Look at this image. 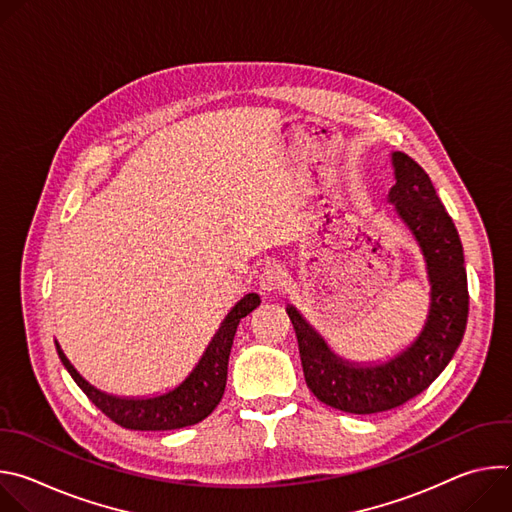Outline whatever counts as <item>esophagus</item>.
Listing matches in <instances>:
<instances>
[{
	"label": "esophagus",
	"instance_id": "obj_1",
	"mask_svg": "<svg viewBox=\"0 0 512 512\" xmlns=\"http://www.w3.org/2000/svg\"><path fill=\"white\" fill-rule=\"evenodd\" d=\"M281 281H283V273L277 265H265L259 273V287L267 291V294L277 291L281 287Z\"/></svg>",
	"mask_w": 512,
	"mask_h": 512
}]
</instances>
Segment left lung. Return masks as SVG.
Segmentation results:
<instances>
[{
  "label": "left lung",
  "mask_w": 512,
  "mask_h": 512,
  "mask_svg": "<svg viewBox=\"0 0 512 512\" xmlns=\"http://www.w3.org/2000/svg\"><path fill=\"white\" fill-rule=\"evenodd\" d=\"M395 186L389 204L421 249L429 310L417 338L389 360L352 362L338 356L296 306L294 324L306 385L326 405L369 415L395 409L425 391L448 367L468 320V279L458 231L425 170L403 152L391 154Z\"/></svg>",
  "instance_id": "1"
}]
</instances>
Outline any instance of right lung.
I'll return each mask as SVG.
<instances>
[{
	"label": "right lung",
	"mask_w": 512,
	"mask_h": 512,
	"mask_svg": "<svg viewBox=\"0 0 512 512\" xmlns=\"http://www.w3.org/2000/svg\"><path fill=\"white\" fill-rule=\"evenodd\" d=\"M261 304L257 294H247L241 298L231 312L221 322L206 350L192 373L174 389L154 395V397H117L109 395L89 381H85L79 371L72 367L64 356L60 344L56 342V352L64 364V369L75 379V383L85 391V395L117 425L125 429L139 431H168L194 425L208 417L214 407L221 403L227 387L229 354L235 340L239 322L251 314Z\"/></svg>",
	"instance_id": "right-lung-1"
}]
</instances>
